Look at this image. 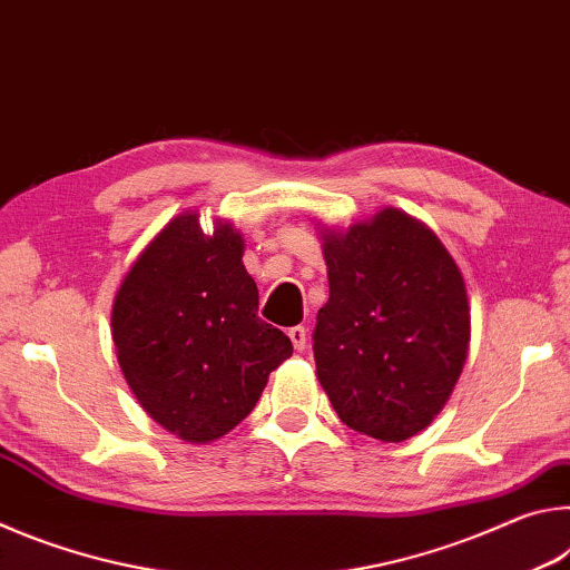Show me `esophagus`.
Returning a JSON list of instances; mask_svg holds the SVG:
<instances>
[{
    "mask_svg": "<svg viewBox=\"0 0 570 570\" xmlns=\"http://www.w3.org/2000/svg\"><path fill=\"white\" fill-rule=\"evenodd\" d=\"M288 340H292L296 352H304L306 350V330H304V326H292V330H288Z\"/></svg>",
    "mask_w": 570,
    "mask_h": 570,
    "instance_id": "esophagus-1",
    "label": "esophagus"
}]
</instances>
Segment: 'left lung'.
Masks as SVG:
<instances>
[{"label":"left lung","mask_w":570,"mask_h":570,"mask_svg":"<svg viewBox=\"0 0 570 570\" xmlns=\"http://www.w3.org/2000/svg\"><path fill=\"white\" fill-rule=\"evenodd\" d=\"M320 238L330 302L316 316V377L346 428L410 440L442 412L465 366V278L435 230L392 206L322 226Z\"/></svg>","instance_id":"1"}]
</instances>
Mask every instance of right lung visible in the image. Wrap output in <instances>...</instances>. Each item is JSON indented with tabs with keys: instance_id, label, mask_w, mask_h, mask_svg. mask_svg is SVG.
I'll use <instances>...</instances> for the list:
<instances>
[{
	"instance_id": "obj_1",
	"label": "right lung",
	"mask_w": 570,
	"mask_h": 570,
	"mask_svg": "<svg viewBox=\"0 0 570 570\" xmlns=\"http://www.w3.org/2000/svg\"><path fill=\"white\" fill-rule=\"evenodd\" d=\"M244 236L226 218L200 228L183 210L140 250L112 298L110 330L135 400L170 435L208 445L258 397L292 340L256 316Z\"/></svg>"
}]
</instances>
